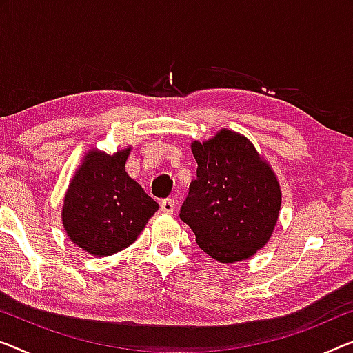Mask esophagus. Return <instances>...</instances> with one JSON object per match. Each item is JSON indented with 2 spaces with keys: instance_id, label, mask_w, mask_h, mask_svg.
<instances>
[{
  "instance_id": "1",
  "label": "esophagus",
  "mask_w": 353,
  "mask_h": 353,
  "mask_svg": "<svg viewBox=\"0 0 353 353\" xmlns=\"http://www.w3.org/2000/svg\"><path fill=\"white\" fill-rule=\"evenodd\" d=\"M174 208H176V201H174V199H171V198L163 199L161 204H160L161 212H165V214H172V212H174Z\"/></svg>"
}]
</instances>
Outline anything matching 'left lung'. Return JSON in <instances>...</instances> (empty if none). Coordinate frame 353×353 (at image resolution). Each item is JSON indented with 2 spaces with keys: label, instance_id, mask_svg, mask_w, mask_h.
I'll return each instance as SVG.
<instances>
[{
  "label": "left lung",
  "instance_id": "1",
  "mask_svg": "<svg viewBox=\"0 0 353 353\" xmlns=\"http://www.w3.org/2000/svg\"><path fill=\"white\" fill-rule=\"evenodd\" d=\"M192 152L196 179L179 215L214 260L250 259L279 219L282 193L274 171L245 136L227 128L204 143L193 141Z\"/></svg>",
  "mask_w": 353,
  "mask_h": 353
}]
</instances>
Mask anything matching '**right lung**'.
Segmentation results:
<instances>
[{
	"mask_svg": "<svg viewBox=\"0 0 353 353\" xmlns=\"http://www.w3.org/2000/svg\"><path fill=\"white\" fill-rule=\"evenodd\" d=\"M131 147L114 155L92 149L68 187L63 227L76 245L108 256L133 244L159 204L125 171Z\"/></svg>",
	"mask_w": 353,
	"mask_h": 353,
	"instance_id": "obj_1",
	"label": "right lung"
}]
</instances>
